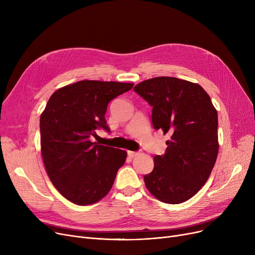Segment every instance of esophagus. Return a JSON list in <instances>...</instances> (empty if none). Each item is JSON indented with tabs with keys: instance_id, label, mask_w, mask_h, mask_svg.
I'll return each mask as SVG.
<instances>
[{
	"instance_id": "esophagus-1",
	"label": "esophagus",
	"mask_w": 255,
	"mask_h": 255,
	"mask_svg": "<svg viewBox=\"0 0 255 255\" xmlns=\"http://www.w3.org/2000/svg\"><path fill=\"white\" fill-rule=\"evenodd\" d=\"M137 155H139V152H132V151H128V156H129L130 158H133V157H135V156H137Z\"/></svg>"
}]
</instances>
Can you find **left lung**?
I'll return each instance as SVG.
<instances>
[{
	"label": "left lung",
	"mask_w": 255,
	"mask_h": 255,
	"mask_svg": "<svg viewBox=\"0 0 255 255\" xmlns=\"http://www.w3.org/2000/svg\"><path fill=\"white\" fill-rule=\"evenodd\" d=\"M133 90L153 107V128L171 135L143 177L146 189L163 203L182 204L202 189L216 162L217 111L202 87L176 77L143 80Z\"/></svg>",
	"instance_id": "8db88e82"
}]
</instances>
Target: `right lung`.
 Segmentation results:
<instances>
[{
  "mask_svg": "<svg viewBox=\"0 0 255 255\" xmlns=\"http://www.w3.org/2000/svg\"><path fill=\"white\" fill-rule=\"evenodd\" d=\"M133 84L80 80L59 89L40 117L41 154L58 191L78 206L95 204L112 189L127 153L92 142L97 129L110 132L107 105Z\"/></svg>",
  "mask_w": 255,
  "mask_h": 255,
  "instance_id": "add662e5",
  "label": "right lung"
}]
</instances>
